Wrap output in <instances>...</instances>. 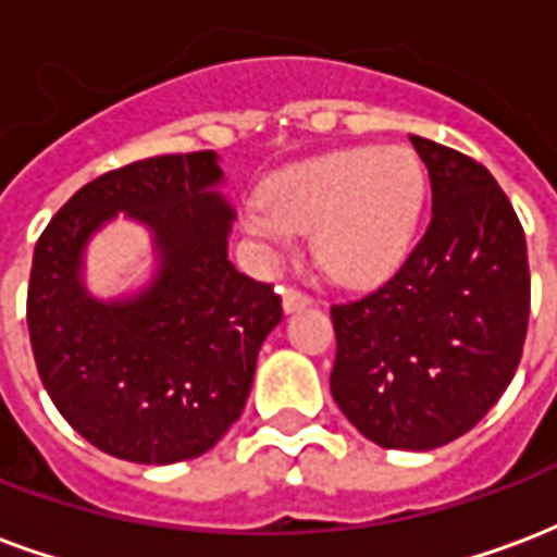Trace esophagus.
Instances as JSON below:
<instances>
[{
    "label": "esophagus",
    "instance_id": "esophagus-1",
    "mask_svg": "<svg viewBox=\"0 0 557 557\" xmlns=\"http://www.w3.org/2000/svg\"><path fill=\"white\" fill-rule=\"evenodd\" d=\"M310 304H313V298H310L307 292L295 289V286H286V289H283V310H286V313L304 310V307H310Z\"/></svg>",
    "mask_w": 557,
    "mask_h": 557
}]
</instances>
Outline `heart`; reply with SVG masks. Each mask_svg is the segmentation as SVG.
Listing matches in <instances>:
<instances>
[{
    "instance_id": "heart-1",
    "label": "heart",
    "mask_w": 557,
    "mask_h": 557,
    "mask_svg": "<svg viewBox=\"0 0 557 557\" xmlns=\"http://www.w3.org/2000/svg\"><path fill=\"white\" fill-rule=\"evenodd\" d=\"M423 196L426 172L411 148H337L271 175L244 230L277 250L289 247L292 232H310L315 262L331 277L367 286L409 253Z\"/></svg>"
}]
</instances>
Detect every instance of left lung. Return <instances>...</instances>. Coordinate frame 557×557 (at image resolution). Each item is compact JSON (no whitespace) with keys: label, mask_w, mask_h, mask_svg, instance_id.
<instances>
[{"label":"left lung","mask_w":557,"mask_h":557,"mask_svg":"<svg viewBox=\"0 0 557 557\" xmlns=\"http://www.w3.org/2000/svg\"><path fill=\"white\" fill-rule=\"evenodd\" d=\"M432 218L394 277L331 307V394L387 450H432L498 403L525 346L531 274L522 223L490 170L411 137Z\"/></svg>","instance_id":"left-lung-1"}]
</instances>
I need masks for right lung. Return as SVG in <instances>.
I'll use <instances>...</instances> for the list:
<instances>
[{
	"label": "right lung",
	"mask_w": 557,
	"mask_h": 557,
	"mask_svg": "<svg viewBox=\"0 0 557 557\" xmlns=\"http://www.w3.org/2000/svg\"><path fill=\"white\" fill-rule=\"evenodd\" d=\"M218 154H160L79 187L35 244L32 355L53 406L98 450L170 466L211 450L250 397L256 355L283 319L271 283L226 256L232 208ZM115 210L156 232L159 277L103 305L78 283L82 247Z\"/></svg>",
	"instance_id": "obj_1"
}]
</instances>
